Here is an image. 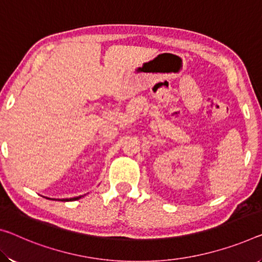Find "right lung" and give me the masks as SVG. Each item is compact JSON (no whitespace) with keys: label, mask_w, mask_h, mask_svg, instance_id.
<instances>
[{"label":"right lung","mask_w":262,"mask_h":262,"mask_svg":"<svg viewBox=\"0 0 262 262\" xmlns=\"http://www.w3.org/2000/svg\"><path fill=\"white\" fill-rule=\"evenodd\" d=\"M79 198H82V195L75 196V198H70V199H59V200H62V201H71V200H78ZM54 200H55V199H54Z\"/></svg>","instance_id":"add662e5"}]
</instances>
